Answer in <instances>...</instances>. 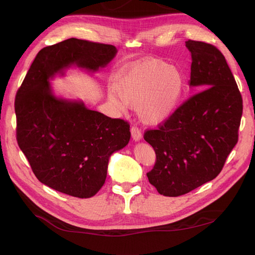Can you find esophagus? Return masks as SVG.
Masks as SVG:
<instances>
[{"label":"esophagus","mask_w":255,"mask_h":255,"mask_svg":"<svg viewBox=\"0 0 255 255\" xmlns=\"http://www.w3.org/2000/svg\"><path fill=\"white\" fill-rule=\"evenodd\" d=\"M130 134H132V138L134 141H139L142 139V134L140 132V129L137 127H132V128H130Z\"/></svg>","instance_id":"34e87169"}]
</instances>
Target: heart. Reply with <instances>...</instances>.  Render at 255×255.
Here are the masks:
<instances>
[{
  "label": "heart",
  "instance_id": "1",
  "mask_svg": "<svg viewBox=\"0 0 255 255\" xmlns=\"http://www.w3.org/2000/svg\"><path fill=\"white\" fill-rule=\"evenodd\" d=\"M184 80L175 67L151 59L133 67L116 85L118 95L110 96L120 111L137 106L139 119L145 125H157L168 119L180 103Z\"/></svg>",
  "mask_w": 255,
  "mask_h": 255
}]
</instances>
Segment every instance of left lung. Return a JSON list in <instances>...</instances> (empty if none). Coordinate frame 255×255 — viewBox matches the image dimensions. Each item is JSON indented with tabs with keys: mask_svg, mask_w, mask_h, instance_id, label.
Wrapping results in <instances>:
<instances>
[{
	"mask_svg": "<svg viewBox=\"0 0 255 255\" xmlns=\"http://www.w3.org/2000/svg\"><path fill=\"white\" fill-rule=\"evenodd\" d=\"M185 45L192 59L189 86L199 92L144 133L156 154L146 176L166 197L187 194L220 173L237 143L243 115L242 95L222 53L201 41Z\"/></svg>",
	"mask_w": 255,
	"mask_h": 255,
	"instance_id": "1",
	"label": "left lung"
}]
</instances>
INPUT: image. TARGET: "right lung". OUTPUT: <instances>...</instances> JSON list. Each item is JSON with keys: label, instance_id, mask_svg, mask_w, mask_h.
Here are the masks:
<instances>
[{"label": "right lung", "instance_id": "obj_1", "mask_svg": "<svg viewBox=\"0 0 255 255\" xmlns=\"http://www.w3.org/2000/svg\"><path fill=\"white\" fill-rule=\"evenodd\" d=\"M117 54L111 44L70 38L38 52L14 103L17 140L36 177L63 194L90 198L103 186L112 154L128 143V123L54 94L51 80L68 69L90 73Z\"/></svg>", "mask_w": 255, "mask_h": 255}]
</instances>
